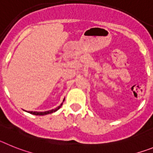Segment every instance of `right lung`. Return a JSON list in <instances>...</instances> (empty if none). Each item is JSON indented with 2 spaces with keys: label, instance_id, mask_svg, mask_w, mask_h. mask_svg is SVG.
Here are the masks:
<instances>
[{
  "label": "right lung",
  "instance_id": "add662e5",
  "mask_svg": "<svg viewBox=\"0 0 153 153\" xmlns=\"http://www.w3.org/2000/svg\"><path fill=\"white\" fill-rule=\"evenodd\" d=\"M64 101H65V99H64L63 102ZM63 102H62V103L60 105L58 106V107L54 108V109L48 110V111H27V112L32 114V115H48V114H51L53 113V112H55L56 111H58V110L62 107V104H63Z\"/></svg>",
  "mask_w": 153,
  "mask_h": 153
}]
</instances>
